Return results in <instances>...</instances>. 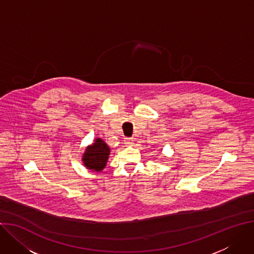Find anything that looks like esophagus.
<instances>
[{"label":"esophagus","mask_w":254,"mask_h":254,"mask_svg":"<svg viewBox=\"0 0 254 254\" xmlns=\"http://www.w3.org/2000/svg\"><path fill=\"white\" fill-rule=\"evenodd\" d=\"M125 144H126V146H132L133 145V140L132 139H126Z\"/></svg>","instance_id":"1"}]
</instances>
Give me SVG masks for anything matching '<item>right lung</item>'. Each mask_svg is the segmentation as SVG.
<instances>
[{
    "label": "right lung",
    "instance_id": "add662e5",
    "mask_svg": "<svg viewBox=\"0 0 254 254\" xmlns=\"http://www.w3.org/2000/svg\"><path fill=\"white\" fill-rule=\"evenodd\" d=\"M109 155V146L101 137H97L93 143L86 147L85 152L82 155V162L87 169L95 172H101L107 164Z\"/></svg>",
    "mask_w": 254,
    "mask_h": 254
}]
</instances>
